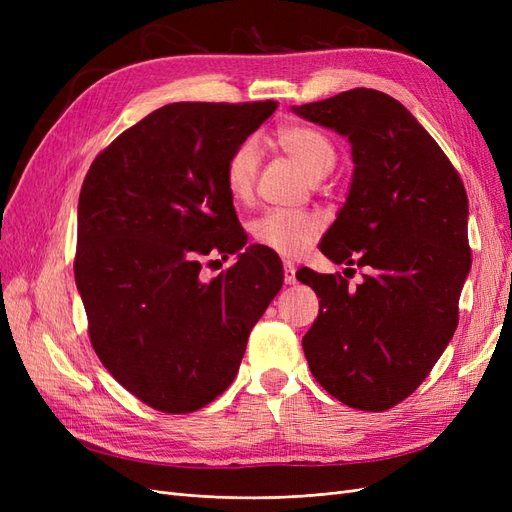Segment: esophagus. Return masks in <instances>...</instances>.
Returning <instances> with one entry per match:
<instances>
[{"label":"esophagus","instance_id":"obj_1","mask_svg":"<svg viewBox=\"0 0 512 512\" xmlns=\"http://www.w3.org/2000/svg\"><path fill=\"white\" fill-rule=\"evenodd\" d=\"M284 282L286 284L297 282V267H294L292 260H284Z\"/></svg>","mask_w":512,"mask_h":512}]
</instances>
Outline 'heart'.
I'll return each instance as SVG.
<instances>
[{"mask_svg": "<svg viewBox=\"0 0 512 512\" xmlns=\"http://www.w3.org/2000/svg\"><path fill=\"white\" fill-rule=\"evenodd\" d=\"M275 141L288 156L301 166L309 179L327 177L337 160V153L327 134L305 123H288L277 128ZM260 166V145L247 138L226 162L224 179L230 196L237 203H247L254 194V185ZM324 230V220L316 213L305 211H269L252 224L256 243L282 256H299L312 245Z\"/></svg>", "mask_w": 512, "mask_h": 512, "instance_id": "heart-1", "label": "heart"}]
</instances>
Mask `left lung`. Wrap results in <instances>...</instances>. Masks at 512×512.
<instances>
[{
  "label": "left lung",
  "mask_w": 512,
  "mask_h": 512,
  "mask_svg": "<svg viewBox=\"0 0 512 512\" xmlns=\"http://www.w3.org/2000/svg\"><path fill=\"white\" fill-rule=\"evenodd\" d=\"M292 111L348 138L352 183L320 250L365 269L356 288L339 273L299 271L320 297L305 359L342 404L389 410L429 376L457 329L472 267L468 194L440 145L382 91L356 87Z\"/></svg>",
  "instance_id": "left-lung-1"
}]
</instances>
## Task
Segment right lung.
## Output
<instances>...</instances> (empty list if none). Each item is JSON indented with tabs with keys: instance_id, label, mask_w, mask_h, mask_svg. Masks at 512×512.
Segmentation results:
<instances>
[{
	"instance_id": "add662e5",
	"label": "right lung",
	"mask_w": 512,
	"mask_h": 512,
	"mask_svg": "<svg viewBox=\"0 0 512 512\" xmlns=\"http://www.w3.org/2000/svg\"><path fill=\"white\" fill-rule=\"evenodd\" d=\"M277 102H175L98 153L79 196L74 280L111 376L168 414L207 406L235 380L254 324L284 284L250 245L224 170ZM239 253L211 283L203 255Z\"/></svg>"
}]
</instances>
